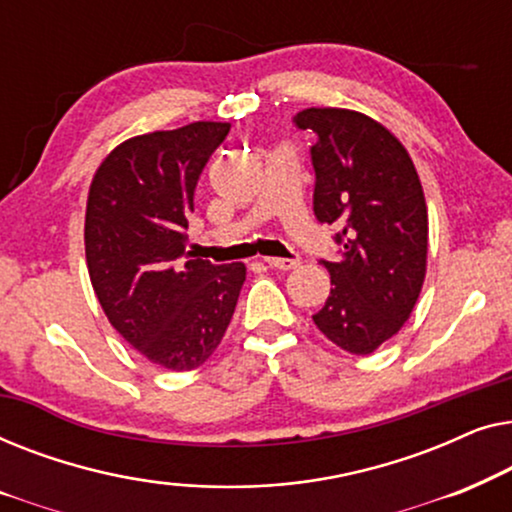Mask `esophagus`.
Instances as JSON below:
<instances>
[{"label": "esophagus", "instance_id": "esophagus-1", "mask_svg": "<svg viewBox=\"0 0 512 512\" xmlns=\"http://www.w3.org/2000/svg\"><path fill=\"white\" fill-rule=\"evenodd\" d=\"M265 263H268L270 268H275V270H293V268H298L296 258H265Z\"/></svg>", "mask_w": 512, "mask_h": 512}]
</instances>
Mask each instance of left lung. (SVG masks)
<instances>
[{"instance_id":"left-lung-1","label":"left lung","mask_w":512,"mask_h":512,"mask_svg":"<svg viewBox=\"0 0 512 512\" xmlns=\"http://www.w3.org/2000/svg\"><path fill=\"white\" fill-rule=\"evenodd\" d=\"M296 125L312 130L314 214L340 228L331 296L314 324L349 354H373L410 319L426 277L429 214L422 181L394 132L361 111L310 107Z\"/></svg>"}]
</instances>
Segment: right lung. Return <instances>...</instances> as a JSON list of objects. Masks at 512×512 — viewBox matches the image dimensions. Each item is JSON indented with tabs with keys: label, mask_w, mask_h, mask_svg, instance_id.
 <instances>
[{
	"label": "right lung",
	"mask_w": 512,
	"mask_h": 512,
	"mask_svg": "<svg viewBox=\"0 0 512 512\" xmlns=\"http://www.w3.org/2000/svg\"><path fill=\"white\" fill-rule=\"evenodd\" d=\"M228 130L195 121L130 137L90 181L83 240L95 296L125 342L177 373L214 354L247 279L244 263L186 254L195 186Z\"/></svg>",
	"instance_id": "right-lung-1"
}]
</instances>
